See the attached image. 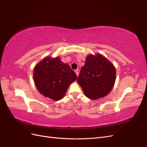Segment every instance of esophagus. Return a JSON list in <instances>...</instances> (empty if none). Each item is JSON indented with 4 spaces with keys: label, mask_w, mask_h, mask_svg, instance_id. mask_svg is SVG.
Segmentation results:
<instances>
[{
    "label": "esophagus",
    "mask_w": 147,
    "mask_h": 147,
    "mask_svg": "<svg viewBox=\"0 0 147 147\" xmlns=\"http://www.w3.org/2000/svg\"><path fill=\"white\" fill-rule=\"evenodd\" d=\"M75 72L76 73V74H77V75L78 76V74H79V70H78V69H76V70H75Z\"/></svg>",
    "instance_id": "obj_1"
}]
</instances>
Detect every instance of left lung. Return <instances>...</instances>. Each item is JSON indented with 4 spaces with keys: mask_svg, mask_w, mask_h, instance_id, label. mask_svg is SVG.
<instances>
[{
    "mask_svg": "<svg viewBox=\"0 0 147 147\" xmlns=\"http://www.w3.org/2000/svg\"><path fill=\"white\" fill-rule=\"evenodd\" d=\"M115 78L116 70L110 62L101 55H89L81 69L77 82L86 96L96 100L111 91Z\"/></svg>",
    "mask_w": 147,
    "mask_h": 147,
    "instance_id": "8db88e82",
    "label": "left lung"
}]
</instances>
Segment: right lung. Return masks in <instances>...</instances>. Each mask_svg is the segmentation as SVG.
Segmentation results:
<instances>
[{
    "mask_svg": "<svg viewBox=\"0 0 147 147\" xmlns=\"http://www.w3.org/2000/svg\"><path fill=\"white\" fill-rule=\"evenodd\" d=\"M34 70V82L38 91L54 100L63 98L70 84L77 77L70 65L63 63L59 57H46L35 65Z\"/></svg>",
    "mask_w": 147,
    "mask_h": 147,
    "instance_id": "right-lung-1",
    "label": "right lung"
}]
</instances>
